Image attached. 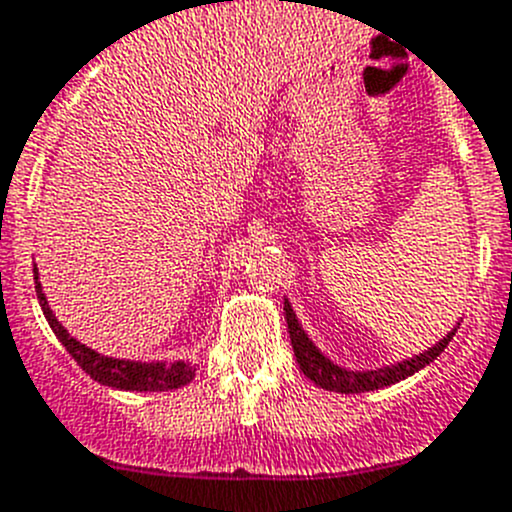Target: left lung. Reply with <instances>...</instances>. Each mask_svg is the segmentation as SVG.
Segmentation results:
<instances>
[{
  "label": "left lung",
  "instance_id": "8db88e82",
  "mask_svg": "<svg viewBox=\"0 0 512 512\" xmlns=\"http://www.w3.org/2000/svg\"><path fill=\"white\" fill-rule=\"evenodd\" d=\"M285 318H288L290 343H293L295 361H298L300 371H303L315 386H321V389L326 391H338V394H361V391H374V389H381V386H391L396 384V381L407 379V376H412L414 371L424 369L429 361H434V358L447 348L450 338L455 336V331H452L450 336L442 338L437 346L419 353V356L409 358V361H401V364L389 366V369L364 371V374H361V371H346L341 369V366L331 364V361H328V358L313 346V341H308L303 328H300L298 321H295L293 308H290L288 300H285Z\"/></svg>",
  "mask_w": 512,
  "mask_h": 512
}]
</instances>
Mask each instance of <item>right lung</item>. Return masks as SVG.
Wrapping results in <instances>:
<instances>
[{"label": "right lung", "mask_w": 512, "mask_h": 512, "mask_svg": "<svg viewBox=\"0 0 512 512\" xmlns=\"http://www.w3.org/2000/svg\"><path fill=\"white\" fill-rule=\"evenodd\" d=\"M35 290L50 328L55 331V336L60 338L62 346L68 348L70 356L78 361L80 369H83L85 374H90V379L126 391H169L179 389V386L189 384V381L194 379V366L184 364V361H176V364H136V361H121V358L100 356L93 348L83 346V343L75 341L73 336H68V331H65V328L60 326V321L52 315L45 293H42L40 283H37V267Z\"/></svg>", "instance_id": "add662e5"}]
</instances>
